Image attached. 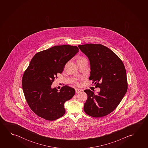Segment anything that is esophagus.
Listing matches in <instances>:
<instances>
[{
  "instance_id": "1",
  "label": "esophagus",
  "mask_w": 148,
  "mask_h": 148,
  "mask_svg": "<svg viewBox=\"0 0 148 148\" xmlns=\"http://www.w3.org/2000/svg\"><path fill=\"white\" fill-rule=\"evenodd\" d=\"M82 92V90L78 89H75V92L76 93H79L80 92Z\"/></svg>"
}]
</instances>
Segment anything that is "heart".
Segmentation results:
<instances>
[{
    "label": "heart",
    "instance_id": "b5f03b06",
    "mask_svg": "<svg viewBox=\"0 0 148 148\" xmlns=\"http://www.w3.org/2000/svg\"><path fill=\"white\" fill-rule=\"evenodd\" d=\"M86 60V59L84 58H82V57H79L78 58L77 60V61H81V60Z\"/></svg>",
    "mask_w": 148,
    "mask_h": 148
}]
</instances>
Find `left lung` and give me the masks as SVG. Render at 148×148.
Wrapping results in <instances>:
<instances>
[{
	"label": "left lung",
	"instance_id": "8db88e82",
	"mask_svg": "<svg viewBox=\"0 0 148 148\" xmlns=\"http://www.w3.org/2000/svg\"><path fill=\"white\" fill-rule=\"evenodd\" d=\"M78 47L89 60V79L100 88L97 95L90 90H85L88 99L84 110L90 116H105L116 108L127 91L125 68L119 57L102 44H87Z\"/></svg>",
	"mask_w": 148,
	"mask_h": 148
}]
</instances>
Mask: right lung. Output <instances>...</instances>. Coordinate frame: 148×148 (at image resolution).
<instances>
[{
    "mask_svg": "<svg viewBox=\"0 0 148 148\" xmlns=\"http://www.w3.org/2000/svg\"><path fill=\"white\" fill-rule=\"evenodd\" d=\"M77 46L58 45L34 56L22 78V88L29 107L36 115L53 121L66 112L64 103L73 97L75 90L64 86L58 90L51 85L64 66L77 53Z\"/></svg>",
    "mask_w": 148,
    "mask_h": 148,
    "instance_id": "1",
    "label": "right lung"
}]
</instances>
